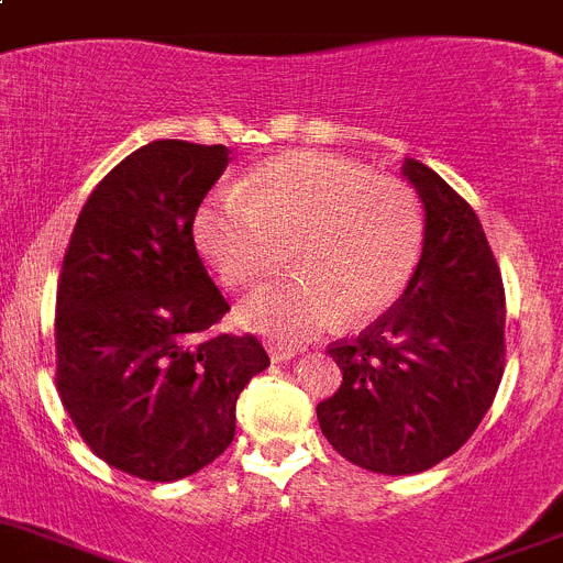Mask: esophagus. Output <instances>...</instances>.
I'll use <instances>...</instances> for the list:
<instances>
[{
  "label": "esophagus",
  "instance_id": "34e87169",
  "mask_svg": "<svg viewBox=\"0 0 563 563\" xmlns=\"http://www.w3.org/2000/svg\"><path fill=\"white\" fill-rule=\"evenodd\" d=\"M267 354H271L273 363H287V360L296 357V349H290V345H282V343H267Z\"/></svg>",
  "mask_w": 563,
  "mask_h": 563
}]
</instances>
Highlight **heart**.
<instances>
[{
    "mask_svg": "<svg viewBox=\"0 0 563 563\" xmlns=\"http://www.w3.org/2000/svg\"><path fill=\"white\" fill-rule=\"evenodd\" d=\"M195 242L225 287H247L290 260L298 273L245 296L242 327L303 340L394 307L419 267L424 211L405 180L316 151L273 158L242 187L200 203Z\"/></svg>",
    "mask_w": 563,
    "mask_h": 563,
    "instance_id": "heart-1",
    "label": "heart"
}]
</instances>
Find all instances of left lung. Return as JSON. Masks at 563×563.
Here are the masks:
<instances>
[{"label":"left lung","instance_id":"left-lung-1","mask_svg":"<svg viewBox=\"0 0 563 563\" xmlns=\"http://www.w3.org/2000/svg\"><path fill=\"white\" fill-rule=\"evenodd\" d=\"M401 175L424 206L419 267L379 321L329 345L343 383L318 405L327 441L376 474H419L455 455L505 368L503 276L481 220L416 158Z\"/></svg>","mask_w":563,"mask_h":563}]
</instances>
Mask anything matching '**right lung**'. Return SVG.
I'll return each mask as SVG.
<instances>
[{"instance_id": "1", "label": "right lung", "mask_w": 563, "mask_h": 563, "mask_svg": "<svg viewBox=\"0 0 563 563\" xmlns=\"http://www.w3.org/2000/svg\"><path fill=\"white\" fill-rule=\"evenodd\" d=\"M225 167L223 144L139 147L89 195L60 267V401L97 457L142 481L223 455L242 388L271 365L254 334H214L229 301L195 251V214Z\"/></svg>"}]
</instances>
